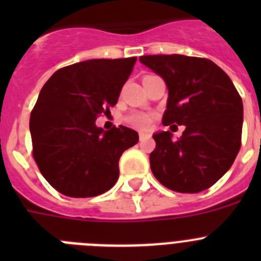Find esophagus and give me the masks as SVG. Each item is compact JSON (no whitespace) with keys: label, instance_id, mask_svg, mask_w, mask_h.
Here are the masks:
<instances>
[{"label":"esophagus","instance_id":"34e87169","mask_svg":"<svg viewBox=\"0 0 261 261\" xmlns=\"http://www.w3.org/2000/svg\"><path fill=\"white\" fill-rule=\"evenodd\" d=\"M140 140H141V141H144V140H146L147 137H150V135H149V133H145V132H140Z\"/></svg>","mask_w":261,"mask_h":261}]
</instances>
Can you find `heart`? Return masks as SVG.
Masks as SVG:
<instances>
[{
    "mask_svg": "<svg viewBox=\"0 0 261 261\" xmlns=\"http://www.w3.org/2000/svg\"><path fill=\"white\" fill-rule=\"evenodd\" d=\"M126 121H128L129 125H132L133 128L145 130V129H147L150 126L151 116L149 114H145V112H136V114L129 115Z\"/></svg>",
    "mask_w": 261,
    "mask_h": 261,
    "instance_id": "heart-1",
    "label": "heart"
}]
</instances>
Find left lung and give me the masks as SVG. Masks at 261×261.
Wrapping results in <instances>:
<instances>
[{
  "instance_id": "obj_1",
  "label": "left lung",
  "mask_w": 261,
  "mask_h": 261,
  "mask_svg": "<svg viewBox=\"0 0 261 261\" xmlns=\"http://www.w3.org/2000/svg\"><path fill=\"white\" fill-rule=\"evenodd\" d=\"M168 89L163 125H184L179 140L155 133L150 167L168 190H208L231 167L242 145L243 103L234 84L213 61L183 55L141 56ZM175 125V126H176ZM174 126V125H172Z\"/></svg>"
}]
</instances>
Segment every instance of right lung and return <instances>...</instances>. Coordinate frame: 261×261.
Returning <instances> with one entry per match:
<instances>
[{
  "instance_id": "1",
  "label": "right lung",
  "mask_w": 261,
  "mask_h": 261,
  "mask_svg": "<svg viewBox=\"0 0 261 261\" xmlns=\"http://www.w3.org/2000/svg\"><path fill=\"white\" fill-rule=\"evenodd\" d=\"M136 57L95 59L59 69L45 82L30 116L32 156L45 180L69 197H94L115 186L121 154L138 142L126 126L95 125L110 114Z\"/></svg>"
}]
</instances>
